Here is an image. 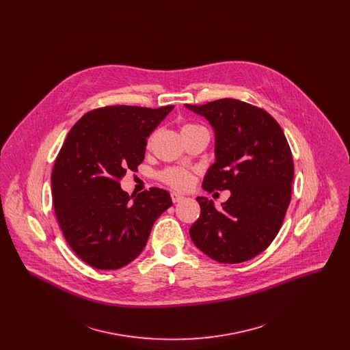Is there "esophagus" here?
Returning a JSON list of instances; mask_svg holds the SVG:
<instances>
[{
    "label": "esophagus",
    "instance_id": "1",
    "mask_svg": "<svg viewBox=\"0 0 350 350\" xmlns=\"http://www.w3.org/2000/svg\"><path fill=\"white\" fill-rule=\"evenodd\" d=\"M170 197H172V200H173V203H178V202H181V200L185 198L183 194H180V193H176V191H173L172 194H170Z\"/></svg>",
    "mask_w": 350,
    "mask_h": 350
}]
</instances>
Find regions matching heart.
<instances>
[{
  "instance_id": "heart-1",
  "label": "heart",
  "mask_w": 350,
  "mask_h": 350,
  "mask_svg": "<svg viewBox=\"0 0 350 350\" xmlns=\"http://www.w3.org/2000/svg\"><path fill=\"white\" fill-rule=\"evenodd\" d=\"M196 130H206V129L198 126V124L189 123V124L183 126V133H191ZM150 140H152V136H150ZM159 177L163 183H167L169 186H172L174 189H186L190 186L191 180H193L191 173L183 167H167L159 174Z\"/></svg>"
}]
</instances>
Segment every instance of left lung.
Here are the masks:
<instances>
[{"label":"left lung","instance_id":"8db88e82","mask_svg":"<svg viewBox=\"0 0 350 350\" xmlns=\"http://www.w3.org/2000/svg\"><path fill=\"white\" fill-rule=\"evenodd\" d=\"M215 131V163L206 191L231 190L217 210L198 197L200 215L190 227L196 247L223 264H239L267 250L280 232L291 200L294 163L281 126L265 110L233 98L185 105Z\"/></svg>","mask_w":350,"mask_h":350}]
</instances>
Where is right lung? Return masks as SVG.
I'll list each match as a JSON object with an SVG mask.
<instances>
[{
  "label": "right lung",
  "instance_id": "1",
  "mask_svg": "<svg viewBox=\"0 0 350 350\" xmlns=\"http://www.w3.org/2000/svg\"><path fill=\"white\" fill-rule=\"evenodd\" d=\"M174 106H106L68 133L52 169L53 208L69 247L90 267H126L144 250L156 219L172 206L167 190L129 196L119 181L144 160L147 137Z\"/></svg>",
  "mask_w": 350,
  "mask_h": 350
}]
</instances>
